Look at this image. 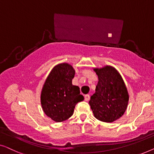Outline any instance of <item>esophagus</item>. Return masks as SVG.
I'll use <instances>...</instances> for the list:
<instances>
[{"label": "esophagus", "mask_w": 154, "mask_h": 154, "mask_svg": "<svg viewBox=\"0 0 154 154\" xmlns=\"http://www.w3.org/2000/svg\"><path fill=\"white\" fill-rule=\"evenodd\" d=\"M84 99H85L86 101L89 100V99H90V96H89V95H88V94L85 95V96H84Z\"/></svg>", "instance_id": "1"}]
</instances>
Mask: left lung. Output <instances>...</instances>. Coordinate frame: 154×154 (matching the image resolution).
<instances>
[{"label":"left lung","mask_w":154,"mask_h":154,"mask_svg":"<svg viewBox=\"0 0 154 154\" xmlns=\"http://www.w3.org/2000/svg\"><path fill=\"white\" fill-rule=\"evenodd\" d=\"M98 77L96 93L89 105L94 116L103 122L111 123L122 116L127 109L129 96L121 75L113 67L95 68Z\"/></svg>","instance_id":"obj_1"}]
</instances>
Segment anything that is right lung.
<instances>
[{
  "label": "right lung",
  "mask_w": 154,
  "mask_h": 154,
  "mask_svg": "<svg viewBox=\"0 0 154 154\" xmlns=\"http://www.w3.org/2000/svg\"><path fill=\"white\" fill-rule=\"evenodd\" d=\"M75 71L66 63L58 64L47 77L41 93V105L45 114L56 122H61L70 117L75 105L84 100L79 86L72 80Z\"/></svg>",
  "instance_id": "1"
}]
</instances>
